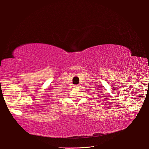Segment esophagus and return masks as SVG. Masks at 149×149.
Wrapping results in <instances>:
<instances>
[{"label": "esophagus", "instance_id": "1", "mask_svg": "<svg viewBox=\"0 0 149 149\" xmlns=\"http://www.w3.org/2000/svg\"><path fill=\"white\" fill-rule=\"evenodd\" d=\"M79 85H75L74 86V87H79Z\"/></svg>", "mask_w": 149, "mask_h": 149}]
</instances>
